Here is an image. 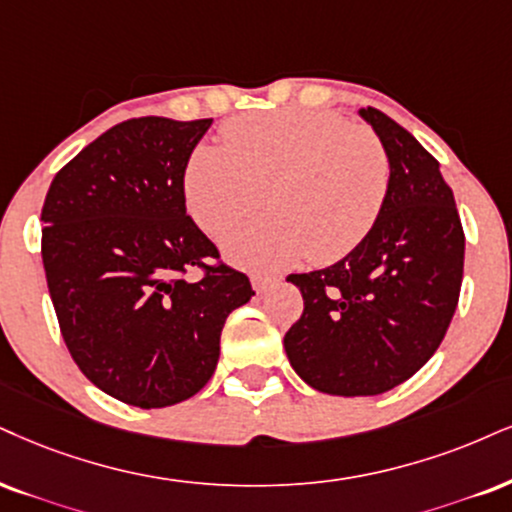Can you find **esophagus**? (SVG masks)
Segmentation results:
<instances>
[{"label": "esophagus", "instance_id": "esophagus-1", "mask_svg": "<svg viewBox=\"0 0 512 512\" xmlns=\"http://www.w3.org/2000/svg\"><path fill=\"white\" fill-rule=\"evenodd\" d=\"M277 282H280V277H275V275H261V273L251 275V285H254L258 294H266L270 287L277 285Z\"/></svg>", "mask_w": 512, "mask_h": 512}]
</instances>
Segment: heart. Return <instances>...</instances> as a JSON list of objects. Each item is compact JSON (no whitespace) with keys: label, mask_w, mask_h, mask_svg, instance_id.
<instances>
[{"label":"heart","mask_w":512,"mask_h":512,"mask_svg":"<svg viewBox=\"0 0 512 512\" xmlns=\"http://www.w3.org/2000/svg\"><path fill=\"white\" fill-rule=\"evenodd\" d=\"M225 144L194 149L185 173L189 211L211 235L260 207L274 213L232 228L223 249L239 266L277 270L311 258L342 261L380 218L391 166L380 137L334 111H266L235 118Z\"/></svg>","instance_id":"1"}]
</instances>
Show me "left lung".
Segmentation results:
<instances>
[{
    "label": "left lung",
    "instance_id": "obj_1",
    "mask_svg": "<svg viewBox=\"0 0 512 512\" xmlns=\"http://www.w3.org/2000/svg\"><path fill=\"white\" fill-rule=\"evenodd\" d=\"M358 113L389 156L380 218L342 261L287 277L304 296L287 358L332 396L384 394L413 377L439 349L463 282L465 235L439 161L387 113Z\"/></svg>",
    "mask_w": 512,
    "mask_h": 512
}]
</instances>
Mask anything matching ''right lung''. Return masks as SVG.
Instances as JSON below:
<instances>
[{
  "label": "right lung",
  "mask_w": 512,
  "mask_h": 512,
  "mask_svg": "<svg viewBox=\"0 0 512 512\" xmlns=\"http://www.w3.org/2000/svg\"><path fill=\"white\" fill-rule=\"evenodd\" d=\"M211 123L113 125L44 199L42 263L63 342L94 387L130 406L166 408L204 389L225 318L254 296L244 273L211 263L216 244L187 216V161Z\"/></svg>",
  "instance_id": "right-lung-1"
}]
</instances>
